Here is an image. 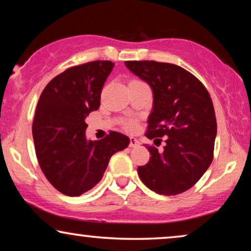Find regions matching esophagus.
Returning a JSON list of instances; mask_svg holds the SVG:
<instances>
[{"label": "esophagus", "instance_id": "34e87169", "mask_svg": "<svg viewBox=\"0 0 251 251\" xmlns=\"http://www.w3.org/2000/svg\"><path fill=\"white\" fill-rule=\"evenodd\" d=\"M138 145H139L138 140H137L136 138H133V137H131V138H130L129 146H130V147H136V146H138Z\"/></svg>", "mask_w": 251, "mask_h": 251}]
</instances>
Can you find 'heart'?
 <instances>
[{"mask_svg": "<svg viewBox=\"0 0 251 251\" xmlns=\"http://www.w3.org/2000/svg\"><path fill=\"white\" fill-rule=\"evenodd\" d=\"M137 82H140V81L132 80L131 82H130V83H137ZM135 128H136V122L135 121H128L126 123V129L130 130V131H131V130H133Z\"/></svg>", "mask_w": 251, "mask_h": 251, "instance_id": "1", "label": "heart"}]
</instances>
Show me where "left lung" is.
<instances>
[{"label":"left lung","mask_w":251,"mask_h":251,"mask_svg":"<svg viewBox=\"0 0 251 251\" xmlns=\"http://www.w3.org/2000/svg\"><path fill=\"white\" fill-rule=\"evenodd\" d=\"M125 64L153 91L146 137L159 143L162 139L156 137H164L166 143L162 151L147 146L151 157L138 167L140 179L157 194L183 193L198 183L214 157L217 122L210 95L177 65L153 60Z\"/></svg>","instance_id":"obj_1"}]
</instances>
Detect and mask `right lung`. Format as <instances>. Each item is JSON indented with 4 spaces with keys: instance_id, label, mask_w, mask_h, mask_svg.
Listing matches in <instances>:
<instances>
[{
    "instance_id": "add662e5",
    "label": "right lung",
    "mask_w": 251,
    "mask_h": 251,
    "mask_svg": "<svg viewBox=\"0 0 251 251\" xmlns=\"http://www.w3.org/2000/svg\"><path fill=\"white\" fill-rule=\"evenodd\" d=\"M114 63L96 60L66 70L51 80L40 96L33 138L41 170L52 186L68 197H80L104 176L113 154L130 139L111 131L88 140L85 119L100 106V94Z\"/></svg>"
}]
</instances>
